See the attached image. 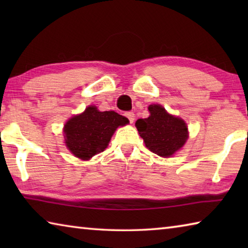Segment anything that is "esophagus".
Segmentation results:
<instances>
[{
	"instance_id": "1",
	"label": "esophagus",
	"mask_w": 248,
	"mask_h": 248,
	"mask_svg": "<svg viewBox=\"0 0 248 248\" xmlns=\"http://www.w3.org/2000/svg\"><path fill=\"white\" fill-rule=\"evenodd\" d=\"M124 116L127 117V118L129 119V121H130V123H131V124H132L133 121H134V114H133L132 111H128V112H125Z\"/></svg>"
}]
</instances>
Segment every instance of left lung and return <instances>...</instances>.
Segmentation results:
<instances>
[{
    "mask_svg": "<svg viewBox=\"0 0 248 248\" xmlns=\"http://www.w3.org/2000/svg\"><path fill=\"white\" fill-rule=\"evenodd\" d=\"M150 116L138 119L136 125L151 152L162 157H170L185 144L188 130L185 121L174 117L161 105H150Z\"/></svg>",
    "mask_w": 248,
    "mask_h": 248,
    "instance_id": "obj_1",
    "label": "left lung"
}]
</instances>
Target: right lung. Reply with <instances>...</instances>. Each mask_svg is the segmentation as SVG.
<instances>
[{
    "label": "right lung",
    "mask_w": 248,
    "mask_h": 248,
    "mask_svg": "<svg viewBox=\"0 0 248 248\" xmlns=\"http://www.w3.org/2000/svg\"><path fill=\"white\" fill-rule=\"evenodd\" d=\"M128 123L129 120L118 112L99 111L95 106H90L65 124V144L77 157L90 159L107 148L119 125Z\"/></svg>",
    "instance_id": "right-lung-1"
}]
</instances>
